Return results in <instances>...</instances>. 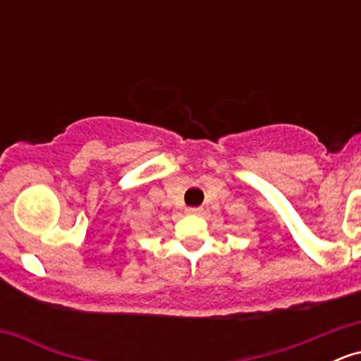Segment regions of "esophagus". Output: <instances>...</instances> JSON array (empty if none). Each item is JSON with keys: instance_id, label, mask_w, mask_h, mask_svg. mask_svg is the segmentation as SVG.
<instances>
[{"instance_id": "1", "label": "esophagus", "mask_w": 361, "mask_h": 361, "mask_svg": "<svg viewBox=\"0 0 361 361\" xmlns=\"http://www.w3.org/2000/svg\"><path fill=\"white\" fill-rule=\"evenodd\" d=\"M188 212L190 214H200L202 209H200V207H192V209H188Z\"/></svg>"}]
</instances>
